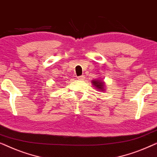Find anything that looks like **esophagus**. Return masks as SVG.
Masks as SVG:
<instances>
[{"mask_svg":"<svg viewBox=\"0 0 157 157\" xmlns=\"http://www.w3.org/2000/svg\"><path fill=\"white\" fill-rule=\"evenodd\" d=\"M85 78V76H80L78 77V80H83V79Z\"/></svg>","mask_w":157,"mask_h":157,"instance_id":"obj_1","label":"esophagus"}]
</instances>
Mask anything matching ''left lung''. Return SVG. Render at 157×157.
I'll return each instance as SVG.
<instances>
[{
    "instance_id": "8db88e82",
    "label": "left lung",
    "mask_w": 157,
    "mask_h": 157,
    "mask_svg": "<svg viewBox=\"0 0 157 157\" xmlns=\"http://www.w3.org/2000/svg\"><path fill=\"white\" fill-rule=\"evenodd\" d=\"M92 84H93L95 88H96L98 90H99V91H104L105 90V88H104V82H103L101 80H93L91 81Z\"/></svg>"
}]
</instances>
